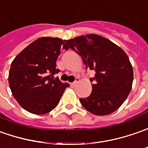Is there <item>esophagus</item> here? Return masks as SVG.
<instances>
[{
    "mask_svg": "<svg viewBox=\"0 0 148 148\" xmlns=\"http://www.w3.org/2000/svg\"><path fill=\"white\" fill-rule=\"evenodd\" d=\"M79 78H76V79H75V81H74V83H72V84H71V85H72V86H76V85H77V84H79Z\"/></svg>",
    "mask_w": 148,
    "mask_h": 148,
    "instance_id": "obj_1",
    "label": "esophagus"
}]
</instances>
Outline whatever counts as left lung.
Listing matches in <instances>:
<instances>
[{"label":"left lung","mask_w":148,"mask_h":148,"mask_svg":"<svg viewBox=\"0 0 148 148\" xmlns=\"http://www.w3.org/2000/svg\"><path fill=\"white\" fill-rule=\"evenodd\" d=\"M68 48L83 59L86 69L95 70L91 78L89 97L80 98L82 106L96 115L115 111L130 94L134 79L133 67L125 51L109 39L97 34L64 40Z\"/></svg>","instance_id":"1"}]
</instances>
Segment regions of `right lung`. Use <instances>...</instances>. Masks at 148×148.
<instances>
[{"instance_id": "obj_1", "label": "right lung", "mask_w": 148, "mask_h": 148, "mask_svg": "<svg viewBox=\"0 0 148 148\" xmlns=\"http://www.w3.org/2000/svg\"><path fill=\"white\" fill-rule=\"evenodd\" d=\"M60 48L68 50L62 39H37L14 59L9 73V85L14 97L23 109L35 115L50 112L58 105L68 84L58 77L56 60Z\"/></svg>"}]
</instances>
